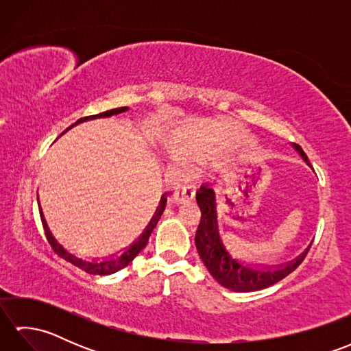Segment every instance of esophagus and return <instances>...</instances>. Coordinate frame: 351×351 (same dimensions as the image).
<instances>
[{
  "label": "esophagus",
  "instance_id": "1",
  "mask_svg": "<svg viewBox=\"0 0 351 351\" xmlns=\"http://www.w3.org/2000/svg\"><path fill=\"white\" fill-rule=\"evenodd\" d=\"M196 197V187L195 185H185L181 190H178L175 193V202L176 204H185V202H191Z\"/></svg>",
  "mask_w": 351,
  "mask_h": 351
}]
</instances>
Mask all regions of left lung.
<instances>
[{"instance_id":"left-lung-1","label":"left lung","mask_w":351,"mask_h":351,"mask_svg":"<svg viewBox=\"0 0 351 351\" xmlns=\"http://www.w3.org/2000/svg\"><path fill=\"white\" fill-rule=\"evenodd\" d=\"M291 146L302 156L306 166L312 169L303 149L299 145ZM196 200L200 213H202L195 238L199 256L205 264L206 270L211 273L213 278L221 287L237 291V293H250V291L264 289L274 285L276 282L282 280L283 278H287L289 273H293L302 264V261L311 249L312 241H314L312 240L308 247L299 256L289 261V263H283L279 265H261L250 263V261L234 256V253H230L226 249L225 243L221 240L215 191L211 187H208V185H202L197 191Z\"/></svg>"}]
</instances>
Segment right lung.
I'll return each instance as SVG.
<instances>
[{
  "label": "right lung",
  "instance_id": "add662e5",
  "mask_svg": "<svg viewBox=\"0 0 351 351\" xmlns=\"http://www.w3.org/2000/svg\"><path fill=\"white\" fill-rule=\"evenodd\" d=\"M130 108L128 107H119V108H113V110H108V111H104V113H99L96 116H88V117H83L80 119V121H77V123L73 125H78L81 122H86L88 121V119H96V117H110L113 114H119V113H125V111H128ZM167 195L169 193H164V195L161 196L160 199V204L158 206H156V210L152 215L151 221L147 223V226L145 228L143 232H141V235L138 237V240L134 241L130 247H126L122 255L119 256L117 253H114V255H110L108 258H93V259H83L77 256L75 253H72L71 250H68L64 247V245L62 243H58L57 238L52 235L51 229L48 226L47 220H45V215H43V211H42V206H40V202H39V197H37V202H39V213H40V220H42V225H43V229H45V235H47V240L48 243L51 244L52 250H54L58 256L63 258L68 261V263L73 264L75 267L81 268V270L88 273V274H98V276H107V274H113L119 270H122L123 267L128 265L131 261L136 258L138 253L145 249V245L147 244L149 241V237H151L152 230L155 229L156 223H158L161 214L164 213V210H166V204H167Z\"/></svg>",
  "mask_w": 351,
  "mask_h": 351
}]
</instances>
